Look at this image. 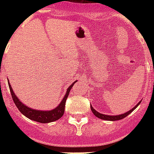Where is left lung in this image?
<instances>
[{
    "label": "left lung",
    "mask_w": 154,
    "mask_h": 154,
    "mask_svg": "<svg viewBox=\"0 0 154 154\" xmlns=\"http://www.w3.org/2000/svg\"><path fill=\"white\" fill-rule=\"evenodd\" d=\"M140 103H141V101H140V102H139L138 104L136 105V106H134V108H133L131 110H129V111H128V112H125V113H124V114L117 115V116H109V115L101 114V113H100V112H98L97 111H96V110L94 109V108L92 107V105H91V110H92V112H94V114L97 117L100 118V119L106 120V121H117V120L123 119V118H125V117H126V116H128L129 113H131V112H133V111H134V110L137 107V106H138Z\"/></svg>",
    "instance_id": "left-lung-1"
}]
</instances>
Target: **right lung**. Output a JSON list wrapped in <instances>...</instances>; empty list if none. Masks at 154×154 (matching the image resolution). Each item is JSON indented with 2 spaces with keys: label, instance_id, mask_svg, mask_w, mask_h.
I'll return each mask as SVG.
<instances>
[{
  "label": "right lung",
  "instance_id": "1",
  "mask_svg": "<svg viewBox=\"0 0 154 154\" xmlns=\"http://www.w3.org/2000/svg\"><path fill=\"white\" fill-rule=\"evenodd\" d=\"M75 82H73L71 85H70L67 89L66 94L64 97V98L62 99L61 102L60 103V105H58L57 107L50 111H41V110H36L32 109L31 108L27 107L26 105H25L22 102H20L19 101V99L17 97L15 94L13 93V89L10 85V83L8 82V87L10 89L11 95H12V98H13V101L15 103L16 106L17 107L21 113L23 115H25V117H28L29 119L33 120L35 122H40V123H49V122H55L57 120L60 119V117H62L65 112V102H66V99H67L69 94L70 89H72V87L73 86V84Z\"/></svg>",
  "mask_w": 154,
  "mask_h": 154
}]
</instances>
